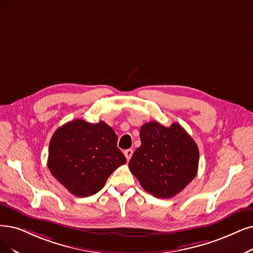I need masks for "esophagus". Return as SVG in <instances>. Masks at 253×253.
Listing matches in <instances>:
<instances>
[{
	"instance_id": "1",
	"label": "esophagus",
	"mask_w": 253,
	"mask_h": 253,
	"mask_svg": "<svg viewBox=\"0 0 253 253\" xmlns=\"http://www.w3.org/2000/svg\"><path fill=\"white\" fill-rule=\"evenodd\" d=\"M124 154H125V156H126V160H127V161H129L130 157L133 156V149H126V150H125V151H124Z\"/></svg>"
}]
</instances>
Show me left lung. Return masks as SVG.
Returning a JSON list of instances; mask_svg holds the SVG:
<instances>
[{"instance_id":"left-lung-1","label":"left lung","mask_w":253,"mask_h":253,"mask_svg":"<svg viewBox=\"0 0 253 253\" xmlns=\"http://www.w3.org/2000/svg\"><path fill=\"white\" fill-rule=\"evenodd\" d=\"M140 139L141 146L134 151L128 168L148 193L172 197L196 176L197 144L177 123L168 127L157 121L144 124Z\"/></svg>"}]
</instances>
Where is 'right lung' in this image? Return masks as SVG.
<instances>
[{"instance_id":"1","label":"right lung","mask_w":253,"mask_h":253,"mask_svg":"<svg viewBox=\"0 0 253 253\" xmlns=\"http://www.w3.org/2000/svg\"><path fill=\"white\" fill-rule=\"evenodd\" d=\"M126 163L117 147V135L104 121L75 119L56 129L49 141L50 173L78 197L97 193L111 173Z\"/></svg>"}]
</instances>
